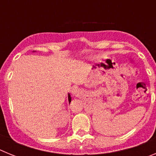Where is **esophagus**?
Returning <instances> with one entry per match:
<instances>
[{"label": "esophagus", "mask_w": 156, "mask_h": 156, "mask_svg": "<svg viewBox=\"0 0 156 156\" xmlns=\"http://www.w3.org/2000/svg\"><path fill=\"white\" fill-rule=\"evenodd\" d=\"M79 92H80V90L76 87L73 88V89L72 90V93H73V94H74V95H77L78 94H79Z\"/></svg>", "instance_id": "esophagus-1"}]
</instances>
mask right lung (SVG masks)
<instances>
[{
  "label": "right lung",
  "instance_id": "add662e5",
  "mask_svg": "<svg viewBox=\"0 0 156 156\" xmlns=\"http://www.w3.org/2000/svg\"><path fill=\"white\" fill-rule=\"evenodd\" d=\"M68 99H69V103H70V102H71V97H70V94H69Z\"/></svg>",
  "mask_w": 156,
  "mask_h": 156
}]
</instances>
